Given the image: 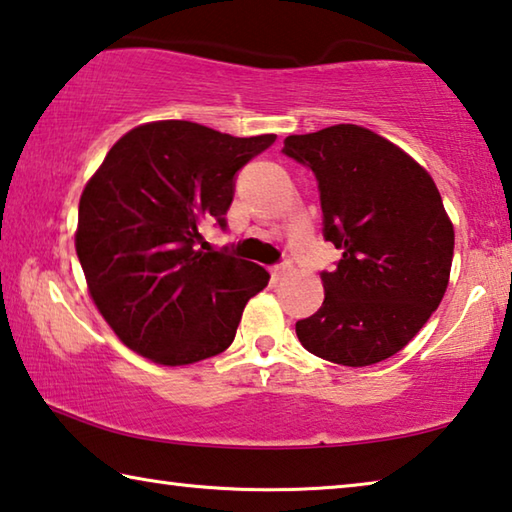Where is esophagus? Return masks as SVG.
I'll return each instance as SVG.
<instances>
[{
	"label": "esophagus",
	"mask_w": 512,
	"mask_h": 512,
	"mask_svg": "<svg viewBox=\"0 0 512 512\" xmlns=\"http://www.w3.org/2000/svg\"><path fill=\"white\" fill-rule=\"evenodd\" d=\"M271 273H273L275 280H282V277H287V275L291 273V262H280V264H275V266L271 268Z\"/></svg>",
	"instance_id": "1"
}]
</instances>
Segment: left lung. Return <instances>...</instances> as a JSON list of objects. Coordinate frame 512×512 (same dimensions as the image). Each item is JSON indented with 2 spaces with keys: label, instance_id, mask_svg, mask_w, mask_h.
<instances>
[{
  "label": "left lung",
  "instance_id": "left-lung-1",
  "mask_svg": "<svg viewBox=\"0 0 512 512\" xmlns=\"http://www.w3.org/2000/svg\"><path fill=\"white\" fill-rule=\"evenodd\" d=\"M316 176L323 237L341 250L320 280L325 300L296 323L305 350L341 366L400 352L438 309L454 257V228L431 176L393 142L339 124L284 140Z\"/></svg>",
  "mask_w": 512,
  "mask_h": 512
}]
</instances>
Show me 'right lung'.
Returning <instances> with one entry per match:
<instances>
[{
  "label": "right lung",
  "instance_id": "1",
  "mask_svg": "<svg viewBox=\"0 0 512 512\" xmlns=\"http://www.w3.org/2000/svg\"><path fill=\"white\" fill-rule=\"evenodd\" d=\"M275 135L232 137L194 121H153L108 151L83 189L76 255L94 305L128 348L164 366L221 354L266 268L210 250L201 225L225 214L237 173Z\"/></svg>",
  "mask_w": 512,
  "mask_h": 512
}]
</instances>
